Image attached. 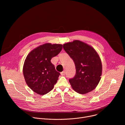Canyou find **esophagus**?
I'll return each mask as SVG.
<instances>
[{
  "label": "esophagus",
  "mask_w": 125,
  "mask_h": 125,
  "mask_svg": "<svg viewBox=\"0 0 125 125\" xmlns=\"http://www.w3.org/2000/svg\"><path fill=\"white\" fill-rule=\"evenodd\" d=\"M61 75L62 76H64V75H65V72H64V71H63V72H61Z\"/></svg>",
  "instance_id": "1"
}]
</instances>
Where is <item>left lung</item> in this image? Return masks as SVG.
<instances>
[{
  "label": "left lung",
  "mask_w": 125,
  "mask_h": 125,
  "mask_svg": "<svg viewBox=\"0 0 125 125\" xmlns=\"http://www.w3.org/2000/svg\"><path fill=\"white\" fill-rule=\"evenodd\" d=\"M63 47L76 67L75 77L69 80L72 88L83 94L93 90L101 79L102 70L96 51L87 43L77 40L64 44Z\"/></svg>",
  "instance_id": "obj_1"
}]
</instances>
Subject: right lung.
Returning a JSON list of instances; mask_svg holds the SVG:
<instances>
[{"mask_svg":"<svg viewBox=\"0 0 125 125\" xmlns=\"http://www.w3.org/2000/svg\"><path fill=\"white\" fill-rule=\"evenodd\" d=\"M62 48V44L47 43L35 48L27 56L23 75L27 85L37 94H47L56 83L61 74L55 70L51 60Z\"/></svg>","mask_w":125,"mask_h":125,"instance_id":"right-lung-1","label":"right lung"}]
</instances>
